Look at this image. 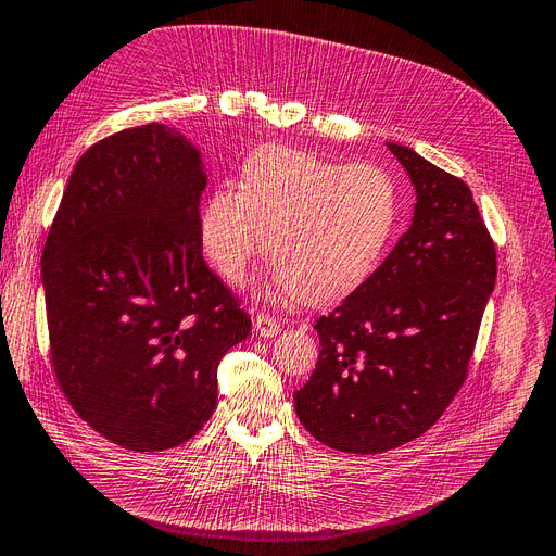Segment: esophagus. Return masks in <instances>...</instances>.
Wrapping results in <instances>:
<instances>
[{
	"label": "esophagus",
	"mask_w": 556,
	"mask_h": 556,
	"mask_svg": "<svg viewBox=\"0 0 556 556\" xmlns=\"http://www.w3.org/2000/svg\"><path fill=\"white\" fill-rule=\"evenodd\" d=\"M252 327H255V331L262 336V339H274V336L280 333V325L274 317H268L264 313H257L252 317Z\"/></svg>",
	"instance_id": "34e87169"
}]
</instances>
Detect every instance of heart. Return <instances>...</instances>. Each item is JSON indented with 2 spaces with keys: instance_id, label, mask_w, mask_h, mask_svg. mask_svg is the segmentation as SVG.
Returning <instances> with one entry per match:
<instances>
[{
  "instance_id": "obj_1",
  "label": "heart",
  "mask_w": 556,
  "mask_h": 556,
  "mask_svg": "<svg viewBox=\"0 0 556 556\" xmlns=\"http://www.w3.org/2000/svg\"><path fill=\"white\" fill-rule=\"evenodd\" d=\"M396 185L374 164H339L306 150L264 146L239 192H213L199 213V243L231 285H243L266 250L282 296L325 306L374 276L399 227Z\"/></svg>"
}]
</instances>
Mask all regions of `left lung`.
I'll use <instances>...</instances> for the list:
<instances>
[{"instance_id": "obj_1", "label": "left lung", "mask_w": 556, "mask_h": 556, "mask_svg": "<svg viewBox=\"0 0 556 556\" xmlns=\"http://www.w3.org/2000/svg\"><path fill=\"white\" fill-rule=\"evenodd\" d=\"M415 188L408 231L359 290L317 319L319 357L294 394L306 431L376 454L422 435L466 378L496 282V252L468 185L387 143Z\"/></svg>"}]
</instances>
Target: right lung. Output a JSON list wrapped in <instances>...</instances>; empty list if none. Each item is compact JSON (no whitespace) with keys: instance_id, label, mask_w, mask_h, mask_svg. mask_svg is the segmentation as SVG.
<instances>
[{"instance_id":"1","label":"right lung","mask_w":556,"mask_h":556,"mask_svg":"<svg viewBox=\"0 0 556 556\" xmlns=\"http://www.w3.org/2000/svg\"><path fill=\"white\" fill-rule=\"evenodd\" d=\"M206 180L204 155L176 127L117 131L76 162L48 231L58 382L125 450L190 441L217 406V364L252 327L201 257Z\"/></svg>"}]
</instances>
